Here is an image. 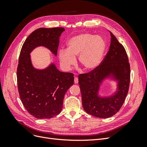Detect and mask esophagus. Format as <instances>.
<instances>
[{
  "label": "esophagus",
  "instance_id": "obj_1",
  "mask_svg": "<svg viewBox=\"0 0 147 147\" xmlns=\"http://www.w3.org/2000/svg\"><path fill=\"white\" fill-rule=\"evenodd\" d=\"M74 83H75V84H77V83H78V78L76 77H75L74 78Z\"/></svg>",
  "mask_w": 147,
  "mask_h": 147
}]
</instances>
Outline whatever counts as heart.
<instances>
[{
    "instance_id": "obj_1",
    "label": "heart",
    "mask_w": 147,
    "mask_h": 147,
    "mask_svg": "<svg viewBox=\"0 0 147 147\" xmlns=\"http://www.w3.org/2000/svg\"><path fill=\"white\" fill-rule=\"evenodd\" d=\"M105 42L100 37L91 34H81L70 38L67 49L58 53L60 64L64 70H69L78 56L80 65L86 71H92L100 64L105 50Z\"/></svg>"
}]
</instances>
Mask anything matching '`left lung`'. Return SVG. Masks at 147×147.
<instances>
[{
  "instance_id": "1",
  "label": "left lung",
  "mask_w": 147,
  "mask_h": 147,
  "mask_svg": "<svg viewBox=\"0 0 147 147\" xmlns=\"http://www.w3.org/2000/svg\"><path fill=\"white\" fill-rule=\"evenodd\" d=\"M109 32L110 46L101 63L91 72L78 75L84 110L88 114L101 118L112 117L120 110L130 83V64L126 51L115 35ZM110 74L119 82L117 91L112 96L100 98L98 96L100 84Z\"/></svg>"
}]
</instances>
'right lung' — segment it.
I'll use <instances>...</instances> for the list:
<instances>
[{"instance_id":"add662e5","label":"right lung","mask_w":147,"mask_h":147,"mask_svg":"<svg viewBox=\"0 0 147 147\" xmlns=\"http://www.w3.org/2000/svg\"><path fill=\"white\" fill-rule=\"evenodd\" d=\"M63 28H39L31 33L21 48L17 67L18 89L26 110L38 119L51 118L60 113L65 94L74 84L72 73L62 72L51 64L45 69H35L30 53L38 46L57 55Z\"/></svg>"}]
</instances>
